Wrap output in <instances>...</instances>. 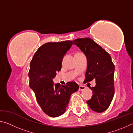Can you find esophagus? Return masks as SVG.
<instances>
[{"label": "esophagus", "mask_w": 133, "mask_h": 133, "mask_svg": "<svg viewBox=\"0 0 133 133\" xmlns=\"http://www.w3.org/2000/svg\"><path fill=\"white\" fill-rule=\"evenodd\" d=\"M85 87L83 86V85H80V86H79V89H78V90H79L80 91L84 90H85Z\"/></svg>", "instance_id": "esophagus-1"}]
</instances>
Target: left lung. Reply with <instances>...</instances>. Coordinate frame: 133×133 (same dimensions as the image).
<instances>
[{"label":"left lung","mask_w":133,"mask_h":133,"mask_svg":"<svg viewBox=\"0 0 133 133\" xmlns=\"http://www.w3.org/2000/svg\"><path fill=\"white\" fill-rule=\"evenodd\" d=\"M73 44L87 57V67L84 82L96 80V86L90 87L93 95L87 102V104L93 111L102 112L109 108L114 94V64L111 56L90 38L75 39Z\"/></svg>","instance_id":"left-lung-1"}]
</instances>
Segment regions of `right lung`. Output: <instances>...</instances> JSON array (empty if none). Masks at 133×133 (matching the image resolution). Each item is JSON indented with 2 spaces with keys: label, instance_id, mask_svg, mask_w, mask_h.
<instances>
[{
  "label": "right lung",
  "instance_id": "1",
  "mask_svg": "<svg viewBox=\"0 0 133 133\" xmlns=\"http://www.w3.org/2000/svg\"><path fill=\"white\" fill-rule=\"evenodd\" d=\"M72 44L73 42L70 40L47 43L37 49L30 62L29 86L43 111L51 117L61 116L66 111L71 94L79 88L74 82L65 85H54L53 82L61 70L63 58Z\"/></svg>",
  "mask_w": 133,
  "mask_h": 133
}]
</instances>
